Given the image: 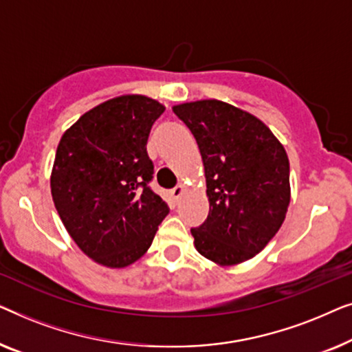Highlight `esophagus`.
<instances>
[{
    "label": "esophagus",
    "instance_id": "esophagus-1",
    "mask_svg": "<svg viewBox=\"0 0 352 352\" xmlns=\"http://www.w3.org/2000/svg\"><path fill=\"white\" fill-rule=\"evenodd\" d=\"M184 190H186L184 186H176L175 189H171L170 194H171L173 199H179V197H181L182 194H184Z\"/></svg>",
    "mask_w": 352,
    "mask_h": 352
}]
</instances>
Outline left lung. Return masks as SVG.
Returning a JSON list of instances; mask_svg holds the SVG:
<instances>
[{
  "label": "left lung",
  "mask_w": 352,
  "mask_h": 352,
  "mask_svg": "<svg viewBox=\"0 0 352 352\" xmlns=\"http://www.w3.org/2000/svg\"><path fill=\"white\" fill-rule=\"evenodd\" d=\"M200 148L210 213L192 228L197 252L221 266L253 258L277 234L290 204L285 148L252 113L223 100L175 105Z\"/></svg>",
  "instance_id": "1"
}]
</instances>
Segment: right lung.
<instances>
[{"mask_svg":"<svg viewBox=\"0 0 352 352\" xmlns=\"http://www.w3.org/2000/svg\"><path fill=\"white\" fill-rule=\"evenodd\" d=\"M165 107L120 96L67 129L57 146L51 194L67 232L96 263L124 267L152 245L168 204L151 189L152 124Z\"/></svg>","mask_w":352,"mask_h":352,"instance_id":"add662e5","label":"right lung"}]
</instances>
